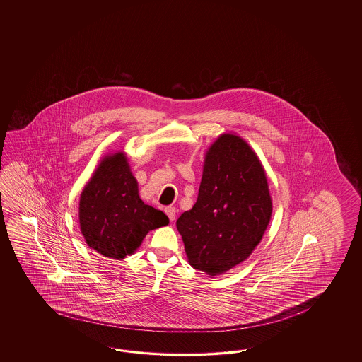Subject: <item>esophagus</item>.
I'll use <instances>...</instances> for the list:
<instances>
[{"instance_id":"obj_1","label":"esophagus","mask_w":362,"mask_h":362,"mask_svg":"<svg viewBox=\"0 0 362 362\" xmlns=\"http://www.w3.org/2000/svg\"><path fill=\"white\" fill-rule=\"evenodd\" d=\"M164 212L167 214L168 216V218H170V221H175V218H176V208L175 207H165L164 208Z\"/></svg>"}]
</instances>
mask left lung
Returning a JSON list of instances; mask_svg holds the SVG:
<instances>
[{"label":"left lung","instance_id":"left-lung-1","mask_svg":"<svg viewBox=\"0 0 362 362\" xmlns=\"http://www.w3.org/2000/svg\"><path fill=\"white\" fill-rule=\"evenodd\" d=\"M273 203L259 156L235 133L208 147L198 199L178 217L187 262L220 276L247 260L262 242Z\"/></svg>","mask_w":362,"mask_h":362}]
</instances>
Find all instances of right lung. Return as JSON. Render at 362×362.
Returning a JSON list of instances; mask_svg holds the SVG:
<instances>
[{
    "mask_svg": "<svg viewBox=\"0 0 362 362\" xmlns=\"http://www.w3.org/2000/svg\"><path fill=\"white\" fill-rule=\"evenodd\" d=\"M78 223L86 245L122 260L134 254L147 233L170 223L167 215L139 198V182L124 151L107 154L80 195Z\"/></svg>",
    "mask_w": 362,
    "mask_h": 362,
    "instance_id": "1",
    "label": "right lung"
}]
</instances>
